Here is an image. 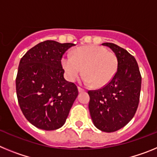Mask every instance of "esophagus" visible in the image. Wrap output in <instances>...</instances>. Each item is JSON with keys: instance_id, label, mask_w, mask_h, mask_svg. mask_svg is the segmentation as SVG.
Instances as JSON below:
<instances>
[{"instance_id": "1", "label": "esophagus", "mask_w": 157, "mask_h": 157, "mask_svg": "<svg viewBox=\"0 0 157 157\" xmlns=\"http://www.w3.org/2000/svg\"><path fill=\"white\" fill-rule=\"evenodd\" d=\"M78 92L79 93H82V92H84V90H83V89H82L81 87H78Z\"/></svg>"}]
</instances>
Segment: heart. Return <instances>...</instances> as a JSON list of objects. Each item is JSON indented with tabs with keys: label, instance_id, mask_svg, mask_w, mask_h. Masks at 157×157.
Instances as JSON below:
<instances>
[{
	"label": "heart",
	"instance_id": "obj_1",
	"mask_svg": "<svg viewBox=\"0 0 157 157\" xmlns=\"http://www.w3.org/2000/svg\"><path fill=\"white\" fill-rule=\"evenodd\" d=\"M61 63L69 81H75L83 71V82L86 84L92 83L96 88L108 85L118 69V59L115 52L94 45L78 47L73 52V56H63Z\"/></svg>",
	"mask_w": 157,
	"mask_h": 157
}]
</instances>
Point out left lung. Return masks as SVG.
<instances>
[{"mask_svg":"<svg viewBox=\"0 0 157 157\" xmlns=\"http://www.w3.org/2000/svg\"><path fill=\"white\" fill-rule=\"evenodd\" d=\"M117 56L118 69L112 81L97 90H89V109L94 126L114 132L132 120L138 109L141 76L135 58L113 43H103Z\"/></svg>","mask_w":157,"mask_h":157,"instance_id":"obj_1","label":"left lung"}]
</instances>
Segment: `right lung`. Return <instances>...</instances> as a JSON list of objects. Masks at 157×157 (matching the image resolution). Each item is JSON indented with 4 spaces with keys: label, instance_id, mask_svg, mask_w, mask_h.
<instances>
[{
    "label": "right lung",
    "instance_id": "1",
    "mask_svg": "<svg viewBox=\"0 0 157 157\" xmlns=\"http://www.w3.org/2000/svg\"><path fill=\"white\" fill-rule=\"evenodd\" d=\"M73 43L45 41L21 58L16 86L23 114L32 125L45 130L65 123L78 92L75 84L63 77L61 59Z\"/></svg>",
    "mask_w": 157,
    "mask_h": 157
}]
</instances>
